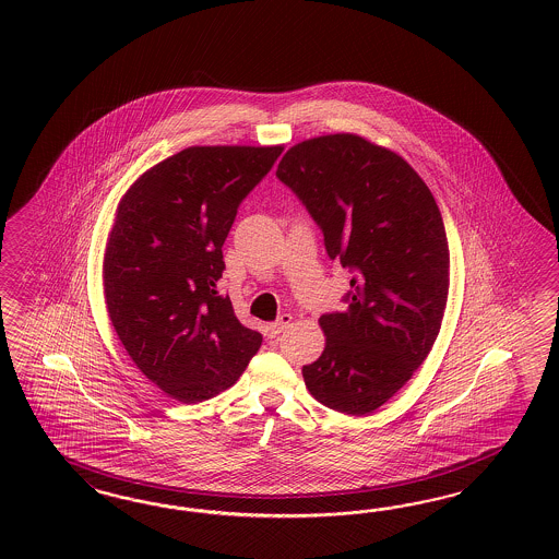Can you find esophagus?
<instances>
[{
	"instance_id": "34e87169",
	"label": "esophagus",
	"mask_w": 559,
	"mask_h": 559,
	"mask_svg": "<svg viewBox=\"0 0 559 559\" xmlns=\"http://www.w3.org/2000/svg\"><path fill=\"white\" fill-rule=\"evenodd\" d=\"M290 322H293V318H290L288 313H285V316H281L276 322L269 325V332H271L272 336H278V334H283V332L287 330Z\"/></svg>"
}]
</instances>
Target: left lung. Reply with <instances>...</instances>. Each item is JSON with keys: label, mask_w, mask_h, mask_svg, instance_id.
<instances>
[{"label": "left lung", "mask_w": 559, "mask_h": 559, "mask_svg": "<svg viewBox=\"0 0 559 559\" xmlns=\"http://www.w3.org/2000/svg\"><path fill=\"white\" fill-rule=\"evenodd\" d=\"M276 178L322 229L330 260L353 272L346 309L320 318L325 348L305 365V385L323 406L371 414L439 336L449 295L439 204L406 159L350 133L290 147Z\"/></svg>", "instance_id": "8db88e82"}]
</instances>
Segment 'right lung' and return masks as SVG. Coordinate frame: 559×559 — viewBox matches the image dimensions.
Masks as SVG:
<instances>
[{"mask_svg":"<svg viewBox=\"0 0 559 559\" xmlns=\"http://www.w3.org/2000/svg\"><path fill=\"white\" fill-rule=\"evenodd\" d=\"M281 153L188 147L147 169L120 201L104 254L108 316L141 372L182 404L231 388L262 344L217 281L237 209Z\"/></svg>","mask_w":559,"mask_h":559,"instance_id":"add662e5","label":"right lung"}]
</instances>
